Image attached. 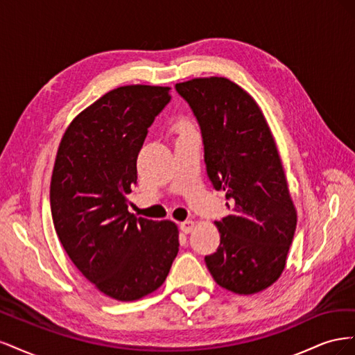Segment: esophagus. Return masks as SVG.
<instances>
[{
    "label": "esophagus",
    "instance_id": "obj_1",
    "mask_svg": "<svg viewBox=\"0 0 355 355\" xmlns=\"http://www.w3.org/2000/svg\"><path fill=\"white\" fill-rule=\"evenodd\" d=\"M194 225H196L194 220H184V222H180L179 227L185 234H189L192 230H194Z\"/></svg>",
    "mask_w": 355,
    "mask_h": 355
}]
</instances>
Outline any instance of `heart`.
<instances>
[{"instance_id":"1","label":"heart","mask_w":355,"mask_h":355,"mask_svg":"<svg viewBox=\"0 0 355 355\" xmlns=\"http://www.w3.org/2000/svg\"><path fill=\"white\" fill-rule=\"evenodd\" d=\"M171 128H173V132L175 133H178V135H180V133H185V132H188V130H192V123H191V120L188 116H178L176 120L173 121V125H171Z\"/></svg>"}]
</instances>
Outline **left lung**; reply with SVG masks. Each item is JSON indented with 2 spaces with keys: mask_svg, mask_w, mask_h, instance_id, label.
<instances>
[{
  "mask_svg": "<svg viewBox=\"0 0 355 355\" xmlns=\"http://www.w3.org/2000/svg\"><path fill=\"white\" fill-rule=\"evenodd\" d=\"M176 90L197 116L207 176L231 209L214 222L220 244L204 261L220 287L259 293L280 278L297 219L271 128L252 96L228 78H192Z\"/></svg>",
  "mask_w": 355,
  "mask_h": 355,
  "instance_id": "1",
  "label": "left lung"
}]
</instances>
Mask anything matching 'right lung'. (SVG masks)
Returning <instances> with one entry per match:
<instances>
[{
    "instance_id": "right-lung-1",
    "label": "right lung",
    "mask_w": 355,
    "mask_h": 355,
    "mask_svg": "<svg viewBox=\"0 0 355 355\" xmlns=\"http://www.w3.org/2000/svg\"><path fill=\"white\" fill-rule=\"evenodd\" d=\"M168 92L133 84L105 93L71 121L53 167L50 206L63 249L96 288L121 302L155 292L179 252L176 223L137 219L127 200Z\"/></svg>"
}]
</instances>
